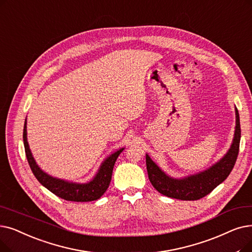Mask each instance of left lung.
I'll list each match as a JSON object with an SVG mask.
<instances>
[{
    "instance_id": "left-lung-1",
    "label": "left lung",
    "mask_w": 252,
    "mask_h": 252,
    "mask_svg": "<svg viewBox=\"0 0 252 252\" xmlns=\"http://www.w3.org/2000/svg\"><path fill=\"white\" fill-rule=\"evenodd\" d=\"M235 113L236 126L231 147L220 160L204 171L180 178L173 177L161 170L146 153L148 178L153 188L169 198L182 201H195L204 198L222 183L232 172L239 153L241 127H240V117L237 108H235Z\"/></svg>"
}]
</instances>
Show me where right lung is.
<instances>
[{
    "mask_svg": "<svg viewBox=\"0 0 252 252\" xmlns=\"http://www.w3.org/2000/svg\"><path fill=\"white\" fill-rule=\"evenodd\" d=\"M24 145L29 165L37 180L52 193L65 201L72 202H91L100 199L109 188V184H110L114 163L118 156L125 149V147L119 148L112 152L111 155H109L102 161L99 170H97L92 180L79 183L53 177L38 166L34 157H32L28 142L27 118L24 126Z\"/></svg>",
    "mask_w": 252,
    "mask_h": 252,
    "instance_id": "add662e5",
    "label": "right lung"
}]
</instances>
